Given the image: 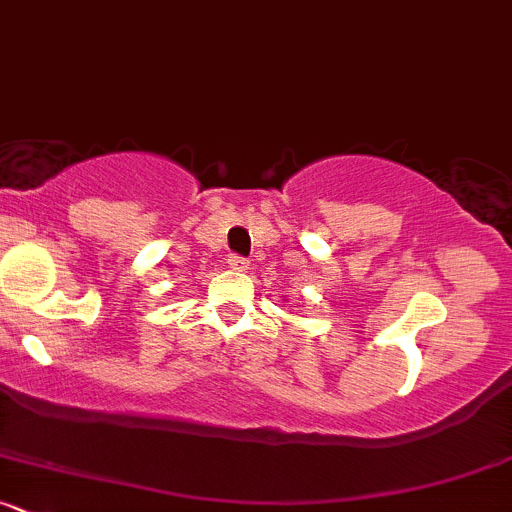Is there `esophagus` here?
I'll use <instances>...</instances> for the list:
<instances>
[{"mask_svg": "<svg viewBox=\"0 0 512 512\" xmlns=\"http://www.w3.org/2000/svg\"><path fill=\"white\" fill-rule=\"evenodd\" d=\"M227 263H229V268H232V271H246V268H249V261H246V258L239 256V254H229Z\"/></svg>", "mask_w": 512, "mask_h": 512, "instance_id": "34e87169", "label": "esophagus"}]
</instances>
